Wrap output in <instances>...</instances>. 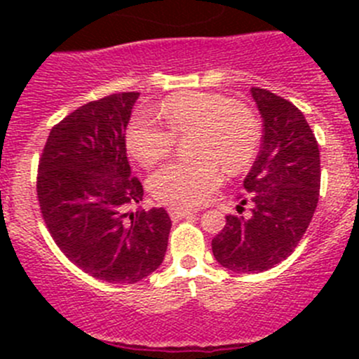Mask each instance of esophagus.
Returning a JSON list of instances; mask_svg holds the SVG:
<instances>
[{"label": "esophagus", "instance_id": "34e87169", "mask_svg": "<svg viewBox=\"0 0 359 359\" xmlns=\"http://www.w3.org/2000/svg\"><path fill=\"white\" fill-rule=\"evenodd\" d=\"M168 213L173 220H179V219H187V217L191 215H196L198 212L196 210H186V208H170Z\"/></svg>", "mask_w": 359, "mask_h": 359}]
</instances>
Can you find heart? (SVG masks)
Returning a JSON list of instances; mask_svg holds the SVG:
<instances>
[{
  "label": "heart",
  "mask_w": 359,
  "mask_h": 359,
  "mask_svg": "<svg viewBox=\"0 0 359 359\" xmlns=\"http://www.w3.org/2000/svg\"><path fill=\"white\" fill-rule=\"evenodd\" d=\"M161 123L154 114H133L126 128V146L142 165L151 166L173 151L177 135L191 137L196 159L175 161L159 168L149 179V193L172 206L201 205L227 172H240L259 147V125L253 112L219 93L189 92L161 104Z\"/></svg>",
  "instance_id": "obj_1"
}]
</instances>
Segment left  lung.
Segmentation results:
<instances>
[{
    "mask_svg": "<svg viewBox=\"0 0 359 359\" xmlns=\"http://www.w3.org/2000/svg\"><path fill=\"white\" fill-rule=\"evenodd\" d=\"M250 93L264 126L260 153L243 180L252 213L227 215L212 240L217 262L245 274L271 269L295 250L313 219L321 182L320 149L302 112L269 90L253 86Z\"/></svg>",
    "mask_w": 359,
    "mask_h": 359,
    "instance_id": "8db88e82",
    "label": "left lung"
}]
</instances>
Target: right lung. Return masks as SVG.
Returning <instances> with one entry per match:
<instances>
[{
	"instance_id": "right-lung-1",
	"label": "right lung",
	"mask_w": 359,
	"mask_h": 359,
	"mask_svg": "<svg viewBox=\"0 0 359 359\" xmlns=\"http://www.w3.org/2000/svg\"><path fill=\"white\" fill-rule=\"evenodd\" d=\"M140 93H112L55 125L39 158L38 201L57 247L107 283H137L161 266L172 227L163 208L130 212L144 189L132 177L125 130Z\"/></svg>"
}]
</instances>
